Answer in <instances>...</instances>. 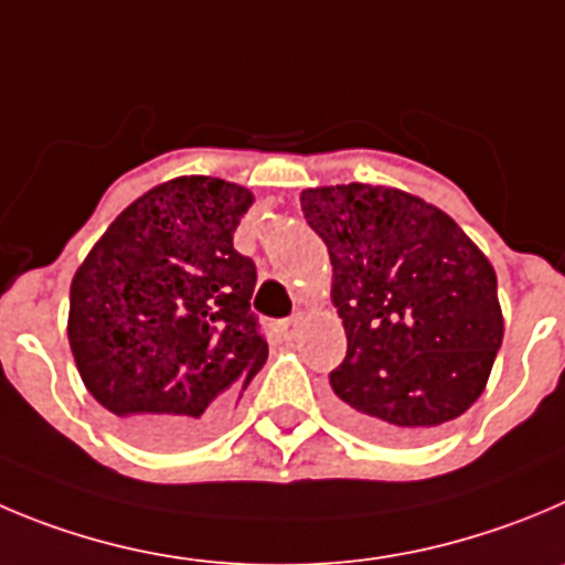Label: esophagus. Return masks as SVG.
Wrapping results in <instances>:
<instances>
[{
	"label": "esophagus",
	"mask_w": 565,
	"mask_h": 565,
	"mask_svg": "<svg viewBox=\"0 0 565 565\" xmlns=\"http://www.w3.org/2000/svg\"><path fill=\"white\" fill-rule=\"evenodd\" d=\"M298 326H300V315H292V318H287V320H281V331H284V337H295V331H298Z\"/></svg>",
	"instance_id": "esophagus-1"
}]
</instances>
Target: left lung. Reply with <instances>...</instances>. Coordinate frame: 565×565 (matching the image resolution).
<instances>
[{"mask_svg":"<svg viewBox=\"0 0 565 565\" xmlns=\"http://www.w3.org/2000/svg\"><path fill=\"white\" fill-rule=\"evenodd\" d=\"M300 209L334 267L348 351L329 382L342 424L371 440L415 443L460 418L504 337L484 253L449 214L402 189H307Z\"/></svg>","mask_w":565,"mask_h":565,"instance_id":"obj_1","label":"left lung"}]
</instances>
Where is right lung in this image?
<instances>
[{
    "instance_id": "add662e5",
    "label": "right lung",
    "mask_w": 565,
    "mask_h": 565,
    "mask_svg": "<svg viewBox=\"0 0 565 565\" xmlns=\"http://www.w3.org/2000/svg\"><path fill=\"white\" fill-rule=\"evenodd\" d=\"M253 194L186 175L108 225L68 289V345L88 393L134 440L181 446L220 429L262 371L256 265L234 247Z\"/></svg>"
}]
</instances>
